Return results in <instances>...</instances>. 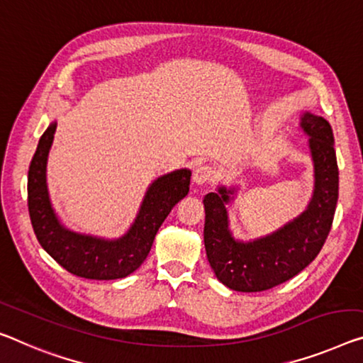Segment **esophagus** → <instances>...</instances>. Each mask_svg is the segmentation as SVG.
I'll return each instance as SVG.
<instances>
[{
	"mask_svg": "<svg viewBox=\"0 0 363 363\" xmlns=\"http://www.w3.org/2000/svg\"><path fill=\"white\" fill-rule=\"evenodd\" d=\"M193 180L196 185H211L216 180V170L214 167L211 165H199L196 170H194Z\"/></svg>",
	"mask_w": 363,
	"mask_h": 363,
	"instance_id": "esophagus-1",
	"label": "esophagus"
}]
</instances>
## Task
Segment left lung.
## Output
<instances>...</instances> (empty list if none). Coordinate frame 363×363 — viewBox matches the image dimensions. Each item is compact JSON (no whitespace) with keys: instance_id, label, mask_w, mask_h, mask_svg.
Segmentation results:
<instances>
[{"instance_id":"obj_1","label":"left lung","mask_w":363,"mask_h":363,"mask_svg":"<svg viewBox=\"0 0 363 363\" xmlns=\"http://www.w3.org/2000/svg\"><path fill=\"white\" fill-rule=\"evenodd\" d=\"M302 128L310 136L315 162V191L302 216L269 237L237 242L228 230L225 188L204 196V247L219 281L232 291L261 292L289 281L313 261L331 230L339 196V172L331 125L305 113Z\"/></svg>"}]
</instances>
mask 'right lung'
Here are the masks:
<instances>
[{
    "instance_id": "right-lung-1",
    "label": "right lung",
    "mask_w": 363,
    "mask_h": 363,
    "mask_svg": "<svg viewBox=\"0 0 363 363\" xmlns=\"http://www.w3.org/2000/svg\"><path fill=\"white\" fill-rule=\"evenodd\" d=\"M57 123L43 133L29 165L27 204L35 237L42 248L71 274L110 281L136 271L147 258L159 227L178 201L189 191V170H177L150 185L130 232L120 240H102L69 232L55 216L47 191V157Z\"/></svg>"
}]
</instances>
